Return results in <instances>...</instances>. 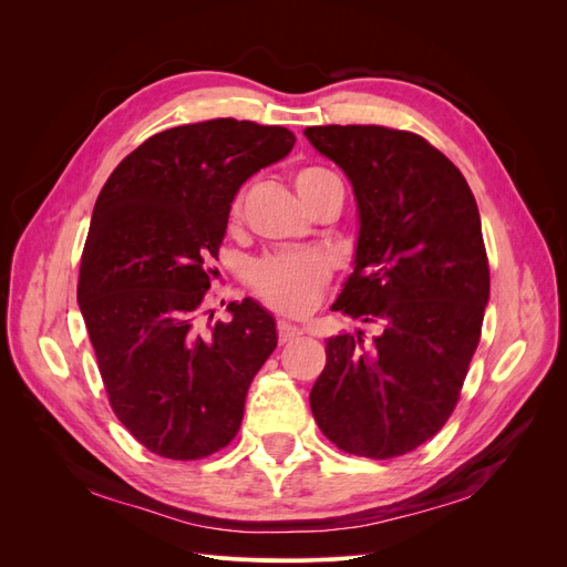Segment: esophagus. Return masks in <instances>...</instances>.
<instances>
[{
	"label": "esophagus",
	"instance_id": "obj_1",
	"mask_svg": "<svg viewBox=\"0 0 567 567\" xmlns=\"http://www.w3.org/2000/svg\"><path fill=\"white\" fill-rule=\"evenodd\" d=\"M277 329H279V342H290V340H296V338L302 336L300 326L290 323V321H286V319H281V321L277 323Z\"/></svg>",
	"mask_w": 567,
	"mask_h": 567
}]
</instances>
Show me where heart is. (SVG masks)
Segmentation results:
<instances>
[{
  "instance_id": "heart-1",
  "label": "heart",
  "mask_w": 567,
  "mask_h": 567,
  "mask_svg": "<svg viewBox=\"0 0 567 567\" xmlns=\"http://www.w3.org/2000/svg\"><path fill=\"white\" fill-rule=\"evenodd\" d=\"M333 177L336 175H331L323 167H302L296 175V188L300 198H312ZM326 279H329V267L315 252L269 255L250 265L248 269V281L255 288V293L269 302L274 310L286 315L310 312Z\"/></svg>"
}]
</instances>
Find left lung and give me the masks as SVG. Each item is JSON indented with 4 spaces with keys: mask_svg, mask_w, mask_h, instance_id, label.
Returning a JSON list of instances; mask_svg holds the SVG:
<instances>
[{
    "mask_svg": "<svg viewBox=\"0 0 567 567\" xmlns=\"http://www.w3.org/2000/svg\"><path fill=\"white\" fill-rule=\"evenodd\" d=\"M352 184L354 271L333 310L373 323L326 340L310 392L321 433L357 456H402L447 423L483 329L489 267L477 203L423 136L381 125L307 127Z\"/></svg>",
    "mask_w": 567,
    "mask_h": 567,
    "instance_id": "obj_1",
    "label": "left lung"
}]
</instances>
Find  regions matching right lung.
Wrapping results in <instances>:
<instances>
[{
	"mask_svg": "<svg viewBox=\"0 0 567 567\" xmlns=\"http://www.w3.org/2000/svg\"><path fill=\"white\" fill-rule=\"evenodd\" d=\"M293 144L290 130L250 120L169 127L101 188L78 305L115 416L153 454L210 456L241 427L248 388L277 348V321L246 298L205 333L200 302L238 188Z\"/></svg>",
	"mask_w": 567,
	"mask_h": 567,
	"instance_id": "1",
	"label": "right lung"
}]
</instances>
